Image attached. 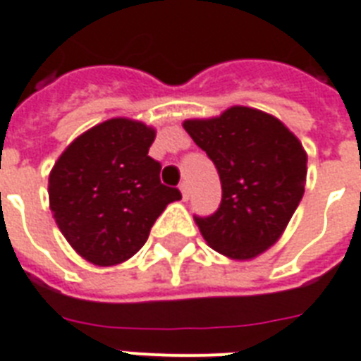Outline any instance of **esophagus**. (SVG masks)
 Here are the masks:
<instances>
[{
  "label": "esophagus",
  "instance_id": "1",
  "mask_svg": "<svg viewBox=\"0 0 361 361\" xmlns=\"http://www.w3.org/2000/svg\"><path fill=\"white\" fill-rule=\"evenodd\" d=\"M180 191H181V197H183V200L189 199V185H187V181H181Z\"/></svg>",
  "mask_w": 361,
  "mask_h": 361
}]
</instances>
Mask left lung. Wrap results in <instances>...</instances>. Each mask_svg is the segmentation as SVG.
<instances>
[{
  "label": "left lung",
  "mask_w": 361,
  "mask_h": 361,
  "mask_svg": "<svg viewBox=\"0 0 361 361\" xmlns=\"http://www.w3.org/2000/svg\"><path fill=\"white\" fill-rule=\"evenodd\" d=\"M221 181V202L195 216L204 240L233 259H252L279 240L307 181V153L279 119L235 106L216 119L185 121Z\"/></svg>",
  "instance_id": "left-lung-1"
}]
</instances>
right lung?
<instances>
[{"instance_id": "right-lung-1", "label": "right lung", "mask_w": 361, "mask_h": 361, "mask_svg": "<svg viewBox=\"0 0 361 361\" xmlns=\"http://www.w3.org/2000/svg\"><path fill=\"white\" fill-rule=\"evenodd\" d=\"M155 130L130 119L90 128L60 155L49 176V200L62 235L77 254L117 265L144 246L180 189L161 181V162L147 155Z\"/></svg>"}]
</instances>
